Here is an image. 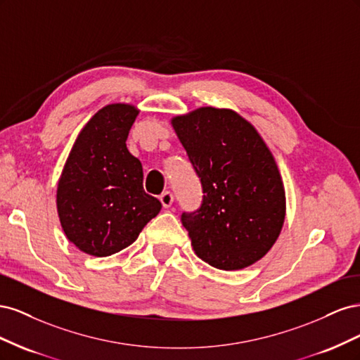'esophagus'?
I'll return each instance as SVG.
<instances>
[{"label":"esophagus","mask_w":360,"mask_h":360,"mask_svg":"<svg viewBox=\"0 0 360 360\" xmlns=\"http://www.w3.org/2000/svg\"><path fill=\"white\" fill-rule=\"evenodd\" d=\"M160 202H162V205L165 207V209H169V207L172 205V202H174V197H172V193L171 192H163L162 195H160Z\"/></svg>","instance_id":"1"}]
</instances>
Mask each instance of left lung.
I'll return each mask as SVG.
<instances>
[{
	"instance_id": "obj_1",
	"label": "left lung",
	"mask_w": 360,
	"mask_h": 360,
	"mask_svg": "<svg viewBox=\"0 0 360 360\" xmlns=\"http://www.w3.org/2000/svg\"><path fill=\"white\" fill-rule=\"evenodd\" d=\"M202 186L198 210L181 214L192 248L221 270L257 263L285 219V191L274 155L248 120L202 106L171 120Z\"/></svg>"
}]
</instances>
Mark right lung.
<instances>
[{"instance_id": "1", "label": "right lung", "mask_w": 360, "mask_h": 360, "mask_svg": "<svg viewBox=\"0 0 360 360\" xmlns=\"http://www.w3.org/2000/svg\"><path fill=\"white\" fill-rule=\"evenodd\" d=\"M139 110L111 103L97 111L76 138L57 188L63 231L82 252L108 257L132 245L160 212L144 192L143 165L126 139Z\"/></svg>"}]
</instances>
